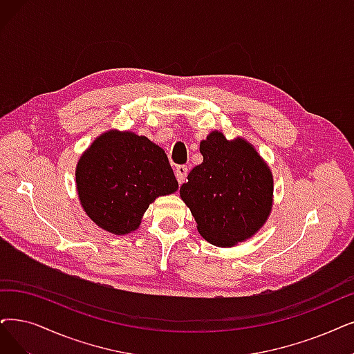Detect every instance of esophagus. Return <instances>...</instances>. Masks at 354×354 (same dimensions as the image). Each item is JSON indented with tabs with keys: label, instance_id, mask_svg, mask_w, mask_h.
I'll use <instances>...</instances> for the list:
<instances>
[{
	"label": "esophagus",
	"instance_id": "obj_1",
	"mask_svg": "<svg viewBox=\"0 0 354 354\" xmlns=\"http://www.w3.org/2000/svg\"><path fill=\"white\" fill-rule=\"evenodd\" d=\"M187 173H189L187 165H177L176 167V178H177V181L180 183V185L186 180Z\"/></svg>",
	"mask_w": 354,
	"mask_h": 354
}]
</instances>
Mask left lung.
Wrapping results in <instances>:
<instances>
[{"label": "left lung", "mask_w": 354, "mask_h": 354, "mask_svg": "<svg viewBox=\"0 0 354 354\" xmlns=\"http://www.w3.org/2000/svg\"><path fill=\"white\" fill-rule=\"evenodd\" d=\"M203 162L180 187L197 230L206 241L231 247L256 234L272 209L273 177L244 139L212 132L201 142Z\"/></svg>", "instance_id": "left-lung-1"}]
</instances>
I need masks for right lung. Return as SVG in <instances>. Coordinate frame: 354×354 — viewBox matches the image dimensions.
Returning a JSON list of instances; mask_svg holds the SVG:
<instances>
[{
	"mask_svg": "<svg viewBox=\"0 0 354 354\" xmlns=\"http://www.w3.org/2000/svg\"><path fill=\"white\" fill-rule=\"evenodd\" d=\"M75 178L86 214L116 235L135 231L149 203L178 189L165 152L132 132L98 136L80 158Z\"/></svg>",
	"mask_w": 354,
	"mask_h": 354,
	"instance_id": "obj_1",
	"label": "right lung"
}]
</instances>
